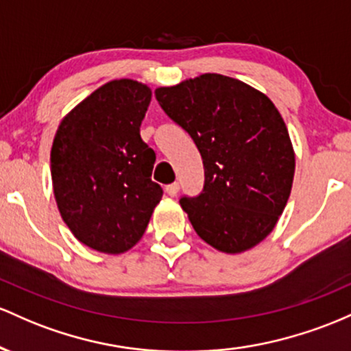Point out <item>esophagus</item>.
Here are the masks:
<instances>
[{"label":"esophagus","instance_id":"obj_1","mask_svg":"<svg viewBox=\"0 0 351 351\" xmlns=\"http://www.w3.org/2000/svg\"><path fill=\"white\" fill-rule=\"evenodd\" d=\"M165 192H167L171 197H176L177 192H179V184L174 182V184H169L167 187H165Z\"/></svg>","mask_w":351,"mask_h":351}]
</instances>
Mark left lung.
<instances>
[{
    "mask_svg": "<svg viewBox=\"0 0 351 351\" xmlns=\"http://www.w3.org/2000/svg\"><path fill=\"white\" fill-rule=\"evenodd\" d=\"M156 97L202 156V194L180 199L197 235L223 254L254 249L293 184L295 151L278 109L258 89L210 73L157 88Z\"/></svg>",
    "mask_w": 351,
    "mask_h": 351,
    "instance_id": "1",
    "label": "left lung"
}]
</instances>
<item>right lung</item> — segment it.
<instances>
[{
  "label": "right lung",
  "instance_id": "1",
  "mask_svg": "<svg viewBox=\"0 0 351 351\" xmlns=\"http://www.w3.org/2000/svg\"><path fill=\"white\" fill-rule=\"evenodd\" d=\"M152 99L147 84L114 80L62 117L51 147L59 214L89 249L119 255L143 239L162 189L156 154L141 139Z\"/></svg>",
  "mask_w": 351,
  "mask_h": 351
}]
</instances>
